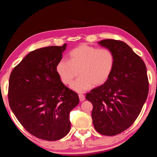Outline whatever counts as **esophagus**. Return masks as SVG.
I'll return each mask as SVG.
<instances>
[{
    "mask_svg": "<svg viewBox=\"0 0 157 157\" xmlns=\"http://www.w3.org/2000/svg\"><path fill=\"white\" fill-rule=\"evenodd\" d=\"M78 97H79V99L80 101H83L84 99H85V96L84 95L82 94H78Z\"/></svg>",
    "mask_w": 157,
    "mask_h": 157,
    "instance_id": "1",
    "label": "esophagus"
}]
</instances>
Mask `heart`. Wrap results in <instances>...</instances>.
Returning <instances> with one entry per match:
<instances>
[{
	"instance_id": "b5f03b06",
	"label": "heart",
	"mask_w": 157,
	"mask_h": 157,
	"mask_svg": "<svg viewBox=\"0 0 157 157\" xmlns=\"http://www.w3.org/2000/svg\"><path fill=\"white\" fill-rule=\"evenodd\" d=\"M115 65V56L111 50L81 44L70 52L69 60L58 61L56 71L65 84L70 85L75 91L83 92L92 86L105 83L110 77Z\"/></svg>"
}]
</instances>
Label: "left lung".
<instances>
[{
	"label": "left lung",
	"mask_w": 157,
	"mask_h": 157,
	"mask_svg": "<svg viewBox=\"0 0 157 157\" xmlns=\"http://www.w3.org/2000/svg\"><path fill=\"white\" fill-rule=\"evenodd\" d=\"M101 46L115 56L110 77L103 84L86 94L93 105V124L104 136H115L132 125L139 116L149 92L144 61L125 42L105 39Z\"/></svg>",
	"instance_id": "left-lung-1"
}]
</instances>
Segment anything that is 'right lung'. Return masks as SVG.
Listing matches in <instances>:
<instances>
[{
	"label": "right lung",
	"mask_w": 157,
	"mask_h": 157,
	"mask_svg": "<svg viewBox=\"0 0 157 157\" xmlns=\"http://www.w3.org/2000/svg\"><path fill=\"white\" fill-rule=\"evenodd\" d=\"M66 44L31 51L12 70L9 79V105L31 134L46 141L67 135L69 113L79 103L78 94L61 82L56 65Z\"/></svg>",
	"instance_id": "right-lung-1"
}]
</instances>
